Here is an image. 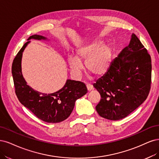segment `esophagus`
<instances>
[{
  "label": "esophagus",
  "mask_w": 159,
  "mask_h": 159,
  "mask_svg": "<svg viewBox=\"0 0 159 159\" xmlns=\"http://www.w3.org/2000/svg\"><path fill=\"white\" fill-rule=\"evenodd\" d=\"M86 88H87V90H88V91H91V90H93V86L90 84L86 85Z\"/></svg>",
  "instance_id": "esophagus-1"
}]
</instances>
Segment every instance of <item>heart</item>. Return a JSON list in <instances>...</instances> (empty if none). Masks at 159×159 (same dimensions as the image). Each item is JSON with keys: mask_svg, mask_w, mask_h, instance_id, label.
<instances>
[{"mask_svg": "<svg viewBox=\"0 0 159 159\" xmlns=\"http://www.w3.org/2000/svg\"><path fill=\"white\" fill-rule=\"evenodd\" d=\"M113 55V48L110 44L103 43L100 39L94 40L78 46L75 49V56H67L66 63L74 78L78 79L80 76L84 63L89 73L99 77L108 70Z\"/></svg>", "mask_w": 159, "mask_h": 159, "instance_id": "heart-1", "label": "heart"}]
</instances>
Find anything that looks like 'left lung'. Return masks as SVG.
I'll return each instance as SVG.
<instances>
[{
	"instance_id": "1",
	"label": "left lung",
	"mask_w": 159,
	"mask_h": 159,
	"mask_svg": "<svg viewBox=\"0 0 159 159\" xmlns=\"http://www.w3.org/2000/svg\"><path fill=\"white\" fill-rule=\"evenodd\" d=\"M151 59L134 34L112 61L107 73L94 84L101 100L96 106L104 118L121 120L147 99L151 83Z\"/></svg>"
}]
</instances>
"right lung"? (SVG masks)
Segmentation results:
<instances>
[{"label": "right lung", "instance_id": "right-lung-1", "mask_svg": "<svg viewBox=\"0 0 159 159\" xmlns=\"http://www.w3.org/2000/svg\"><path fill=\"white\" fill-rule=\"evenodd\" d=\"M49 40L42 35H33L19 51L12 66L15 93L20 102L41 120L59 123L70 115L76 100L87 93L86 85L80 81L67 79L62 89L54 93L45 94L34 90L27 84L22 73V58L30 39Z\"/></svg>", "mask_w": 159, "mask_h": 159}]
</instances>
